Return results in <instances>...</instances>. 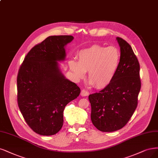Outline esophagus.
I'll list each match as a JSON object with an SVG mask.
<instances>
[{
  "label": "esophagus",
  "instance_id": "esophagus-1",
  "mask_svg": "<svg viewBox=\"0 0 158 158\" xmlns=\"http://www.w3.org/2000/svg\"><path fill=\"white\" fill-rule=\"evenodd\" d=\"M81 96L82 97H85V96H88L89 95V92L87 91V90H85V89H82L81 91V94H80Z\"/></svg>",
  "mask_w": 158,
  "mask_h": 158
}]
</instances>
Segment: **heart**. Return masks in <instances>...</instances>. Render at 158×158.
<instances>
[{
  "label": "heart",
  "mask_w": 158,
  "mask_h": 158,
  "mask_svg": "<svg viewBox=\"0 0 158 158\" xmlns=\"http://www.w3.org/2000/svg\"><path fill=\"white\" fill-rule=\"evenodd\" d=\"M78 62L72 60L69 68L78 81L85 78L88 72L90 84L97 89H102L109 85L118 71L121 53L115 46L105 47L93 45L81 50L78 54Z\"/></svg>",
  "instance_id": "1"
}]
</instances>
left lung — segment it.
Masks as SVG:
<instances>
[{"instance_id":"obj_1","label":"left lung","mask_w":158,"mask_h":158,"mask_svg":"<svg viewBox=\"0 0 158 158\" xmlns=\"http://www.w3.org/2000/svg\"><path fill=\"white\" fill-rule=\"evenodd\" d=\"M121 59L111 83L99 93L89 95L91 119L102 132H113L123 127L137 106L140 89V65L132 48L122 38L116 37Z\"/></svg>"}]
</instances>
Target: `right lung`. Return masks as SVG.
I'll use <instances>...</instances> for the list:
<instances>
[{
  "label": "right lung",
  "instance_id": "add662e5",
  "mask_svg": "<svg viewBox=\"0 0 158 158\" xmlns=\"http://www.w3.org/2000/svg\"><path fill=\"white\" fill-rule=\"evenodd\" d=\"M73 39L70 35L46 38L31 49L19 68L18 106L27 123L39 135L60 131L65 106L80 94L79 87L65 78L59 63L65 60V46Z\"/></svg>",
  "mask_w": 158,
  "mask_h": 158
}]
</instances>
